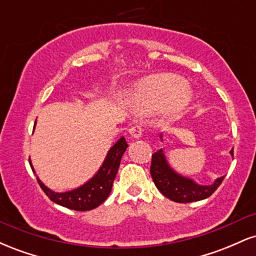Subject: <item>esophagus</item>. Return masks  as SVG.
<instances>
[{"label": "esophagus", "instance_id": "1", "mask_svg": "<svg viewBox=\"0 0 256 256\" xmlns=\"http://www.w3.org/2000/svg\"><path fill=\"white\" fill-rule=\"evenodd\" d=\"M142 132H143V128L142 125H134L131 126L130 128H128V134H131L132 137L134 138H140V136H142Z\"/></svg>", "mask_w": 256, "mask_h": 256}]
</instances>
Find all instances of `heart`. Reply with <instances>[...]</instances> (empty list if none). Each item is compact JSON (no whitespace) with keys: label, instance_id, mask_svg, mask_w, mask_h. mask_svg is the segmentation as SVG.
I'll return each instance as SVG.
<instances>
[{"label":"heart","instance_id":"heart-1","mask_svg":"<svg viewBox=\"0 0 256 256\" xmlns=\"http://www.w3.org/2000/svg\"><path fill=\"white\" fill-rule=\"evenodd\" d=\"M192 91L182 77L171 73L150 76L137 88V110L152 114L165 108L170 118L177 116L189 104Z\"/></svg>","mask_w":256,"mask_h":256}]
</instances>
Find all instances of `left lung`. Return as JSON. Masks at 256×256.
Here are the masks:
<instances>
[{"mask_svg":"<svg viewBox=\"0 0 256 256\" xmlns=\"http://www.w3.org/2000/svg\"><path fill=\"white\" fill-rule=\"evenodd\" d=\"M234 156V149L230 152ZM150 174L155 186L167 198L178 204H189L210 198L224 180L220 177L212 185H198L189 178L182 177L167 164L162 149L152 155Z\"/></svg>","mask_w":256,"mask_h":256,"instance_id":"8db88e82","label":"left lung"}]
</instances>
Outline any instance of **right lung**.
<instances>
[{
  "label": "right lung",
  "instance_id": "1",
  "mask_svg": "<svg viewBox=\"0 0 256 256\" xmlns=\"http://www.w3.org/2000/svg\"><path fill=\"white\" fill-rule=\"evenodd\" d=\"M126 148H128V143H126L125 137H122L108 152L107 158L98 172L88 183L82 185L78 189L72 190V192H54L48 189L38 178L37 182L43 192H46V195L55 204L68 208V210H79V212L94 210L104 204L110 194L113 182L116 179L120 165V160H122ZM28 161H30L32 171H34L31 160Z\"/></svg>",
  "mask_w": 256,
  "mask_h": 256
}]
</instances>
